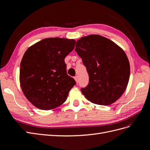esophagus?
<instances>
[{"label":"esophagus","mask_w":150,"mask_h":150,"mask_svg":"<svg viewBox=\"0 0 150 150\" xmlns=\"http://www.w3.org/2000/svg\"><path fill=\"white\" fill-rule=\"evenodd\" d=\"M74 80L76 81V82L78 83V76H75L74 77Z\"/></svg>","instance_id":"34e87169"}]
</instances>
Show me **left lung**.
I'll return each mask as SVG.
<instances>
[{"mask_svg":"<svg viewBox=\"0 0 150 150\" xmlns=\"http://www.w3.org/2000/svg\"><path fill=\"white\" fill-rule=\"evenodd\" d=\"M75 51L82 59L89 74V84L81 89L88 101L108 106L125 91L130 66L125 51L110 39L89 35L76 42Z\"/></svg>","mask_w":150,"mask_h":150,"instance_id":"8db88e82","label":"left lung"}]
</instances>
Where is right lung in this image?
Segmentation results:
<instances>
[{
  "label": "right lung",
  "mask_w": 150,
  "mask_h": 150,
  "mask_svg": "<svg viewBox=\"0 0 150 150\" xmlns=\"http://www.w3.org/2000/svg\"><path fill=\"white\" fill-rule=\"evenodd\" d=\"M76 40L44 39L29 47L21 62L20 84L28 101L40 110H51L64 103L75 85L68 76L64 59Z\"/></svg>",
  "instance_id": "obj_1"
}]
</instances>
